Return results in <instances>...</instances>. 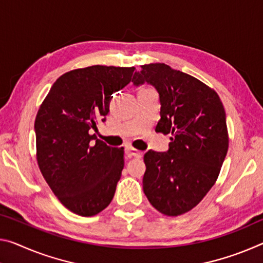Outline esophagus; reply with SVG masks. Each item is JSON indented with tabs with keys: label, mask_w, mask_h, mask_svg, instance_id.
Returning a JSON list of instances; mask_svg holds the SVG:
<instances>
[{
	"label": "esophagus",
	"mask_w": 263,
	"mask_h": 263,
	"mask_svg": "<svg viewBox=\"0 0 263 263\" xmlns=\"http://www.w3.org/2000/svg\"><path fill=\"white\" fill-rule=\"evenodd\" d=\"M125 152H126L128 157L140 158L141 156H143V152H140V151H138V149L132 148V147H126V148H125Z\"/></svg>",
	"instance_id": "obj_1"
}]
</instances>
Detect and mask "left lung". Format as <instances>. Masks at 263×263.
Returning a JSON list of instances; mask_svg holds the SVG:
<instances>
[{"label":"left lung","mask_w":263,"mask_h":263,"mask_svg":"<svg viewBox=\"0 0 263 263\" xmlns=\"http://www.w3.org/2000/svg\"><path fill=\"white\" fill-rule=\"evenodd\" d=\"M132 82L158 91L161 107L156 132L172 135L167 152L145 153L144 193L160 213L184 214L213 187L226 158L223 105L211 87L164 63L141 65Z\"/></svg>","instance_id":"obj_1"}]
</instances>
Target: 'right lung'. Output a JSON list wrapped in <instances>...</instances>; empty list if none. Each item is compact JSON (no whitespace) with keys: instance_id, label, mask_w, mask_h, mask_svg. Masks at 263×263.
<instances>
[{"instance_id":"add662e5","label":"right lung","mask_w":263,"mask_h":263,"mask_svg":"<svg viewBox=\"0 0 263 263\" xmlns=\"http://www.w3.org/2000/svg\"><path fill=\"white\" fill-rule=\"evenodd\" d=\"M135 68L93 65L57 79L35 120L37 162L63 205L82 216L109 206L124 168V148L91 135L105 122L112 95L132 81Z\"/></svg>"}]
</instances>
